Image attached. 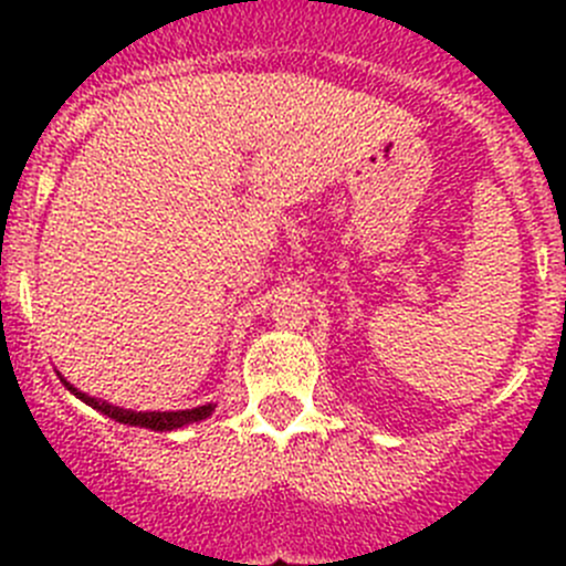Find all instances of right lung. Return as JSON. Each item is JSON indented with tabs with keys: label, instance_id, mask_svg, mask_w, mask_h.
Segmentation results:
<instances>
[{
	"label": "right lung",
	"instance_id": "obj_1",
	"mask_svg": "<svg viewBox=\"0 0 566 566\" xmlns=\"http://www.w3.org/2000/svg\"><path fill=\"white\" fill-rule=\"evenodd\" d=\"M60 380L67 386V391L76 394L82 402H87L90 408L101 410V413L108 416V419L119 421V424L145 427V430H158V432L177 430V427H186V424H193V421L208 419L216 408V405H199V408H188V410H128V408H117V405H108L106 399H95L90 397V394L78 391L76 386L67 384L65 378Z\"/></svg>",
	"mask_w": 566,
	"mask_h": 566
}]
</instances>
